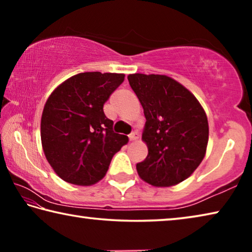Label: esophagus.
<instances>
[{
  "mask_svg": "<svg viewBox=\"0 0 252 252\" xmlns=\"http://www.w3.org/2000/svg\"><path fill=\"white\" fill-rule=\"evenodd\" d=\"M129 139H130V141H135V140L138 139V132L136 131L132 132V133L129 135Z\"/></svg>",
  "mask_w": 252,
  "mask_h": 252,
  "instance_id": "1",
  "label": "esophagus"
}]
</instances>
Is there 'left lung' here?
I'll return each instance as SVG.
<instances>
[{
    "label": "left lung",
    "mask_w": 252,
    "mask_h": 252,
    "mask_svg": "<svg viewBox=\"0 0 252 252\" xmlns=\"http://www.w3.org/2000/svg\"><path fill=\"white\" fill-rule=\"evenodd\" d=\"M146 117L142 140L148 147L136 164L140 178L155 187H171L189 178L206 156L207 114L192 93L167 75H127Z\"/></svg>",
    "instance_id": "1"
}]
</instances>
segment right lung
Here are the masks:
<instances>
[{
  "label": "right lung",
  "mask_w": 252,
  "mask_h": 252,
  "mask_svg": "<svg viewBox=\"0 0 252 252\" xmlns=\"http://www.w3.org/2000/svg\"><path fill=\"white\" fill-rule=\"evenodd\" d=\"M125 80L122 73L84 72L51 93L41 118V141L54 172L69 183L92 186L108 171L113 156L127 143L114 133L103 105Z\"/></svg>",
  "instance_id": "obj_1"
}]
</instances>
